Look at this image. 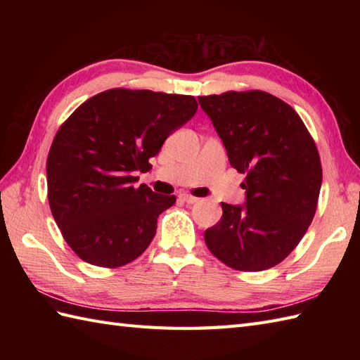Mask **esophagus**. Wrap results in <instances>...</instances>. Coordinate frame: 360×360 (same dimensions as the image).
Here are the masks:
<instances>
[{
	"instance_id": "obj_1",
	"label": "esophagus",
	"mask_w": 360,
	"mask_h": 360,
	"mask_svg": "<svg viewBox=\"0 0 360 360\" xmlns=\"http://www.w3.org/2000/svg\"><path fill=\"white\" fill-rule=\"evenodd\" d=\"M181 200L184 201V202H187V204H196L198 201H200V198L192 196V195H187V193H182L181 195Z\"/></svg>"
}]
</instances>
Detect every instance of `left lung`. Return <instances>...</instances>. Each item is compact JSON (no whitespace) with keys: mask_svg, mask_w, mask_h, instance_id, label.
I'll list each match as a JSON object with an SVG mask.
<instances>
[{"mask_svg":"<svg viewBox=\"0 0 360 360\" xmlns=\"http://www.w3.org/2000/svg\"><path fill=\"white\" fill-rule=\"evenodd\" d=\"M223 141L229 162L246 174L244 205L221 202L223 217L204 232L229 267L257 272L283 262L317 209L322 164L300 116L264 91L198 97Z\"/></svg>","mask_w":360,"mask_h":360,"instance_id":"8db88e82","label":"left lung"}]
</instances>
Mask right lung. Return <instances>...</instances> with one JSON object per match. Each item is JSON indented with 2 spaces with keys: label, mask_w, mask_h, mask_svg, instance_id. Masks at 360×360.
Segmentation results:
<instances>
[{
  "label": "right lung",
  "mask_w": 360,
  "mask_h": 360,
  "mask_svg": "<svg viewBox=\"0 0 360 360\" xmlns=\"http://www.w3.org/2000/svg\"><path fill=\"white\" fill-rule=\"evenodd\" d=\"M193 96L108 89L93 96L60 127L46 174L52 217L83 262L128 264L150 246L160 213L174 195L136 187L165 139L195 116Z\"/></svg>",
  "instance_id": "obj_1"
}]
</instances>
